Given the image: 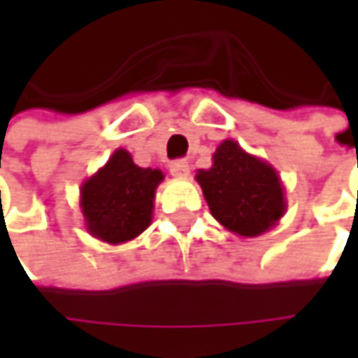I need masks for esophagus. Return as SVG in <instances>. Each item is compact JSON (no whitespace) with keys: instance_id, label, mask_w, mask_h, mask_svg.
Here are the masks:
<instances>
[{"instance_id":"1","label":"esophagus","mask_w":358,"mask_h":358,"mask_svg":"<svg viewBox=\"0 0 358 358\" xmlns=\"http://www.w3.org/2000/svg\"><path fill=\"white\" fill-rule=\"evenodd\" d=\"M171 174L174 178H187L189 176V164H187V161H174V163H171Z\"/></svg>"}]
</instances>
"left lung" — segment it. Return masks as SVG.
<instances>
[{"instance_id": "left-lung-1", "label": "left lung", "mask_w": 358, "mask_h": 358, "mask_svg": "<svg viewBox=\"0 0 358 358\" xmlns=\"http://www.w3.org/2000/svg\"><path fill=\"white\" fill-rule=\"evenodd\" d=\"M210 215L241 238L268 232L285 215L284 186L278 171L240 143L224 140L213 153V166L195 174Z\"/></svg>"}]
</instances>
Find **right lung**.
<instances>
[{"label":"right lung","instance_id":"obj_1","mask_svg":"<svg viewBox=\"0 0 358 358\" xmlns=\"http://www.w3.org/2000/svg\"><path fill=\"white\" fill-rule=\"evenodd\" d=\"M159 169H141L130 151L115 149L99 171L80 186V209L90 236L118 245L138 238L153 220Z\"/></svg>","mask_w":358,"mask_h":358}]
</instances>
